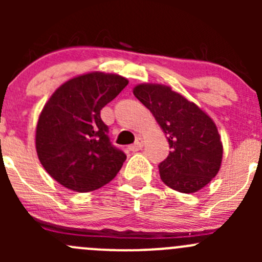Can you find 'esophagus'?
<instances>
[{
  "label": "esophagus",
  "instance_id": "esophagus-1",
  "mask_svg": "<svg viewBox=\"0 0 262 262\" xmlns=\"http://www.w3.org/2000/svg\"><path fill=\"white\" fill-rule=\"evenodd\" d=\"M142 147H143V139L137 138L136 142L132 146H129V150H132V152H138V150L142 149Z\"/></svg>",
  "mask_w": 262,
  "mask_h": 262
}]
</instances>
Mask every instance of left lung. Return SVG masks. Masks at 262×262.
<instances>
[{"label": "left lung", "instance_id": "8db88e82", "mask_svg": "<svg viewBox=\"0 0 262 262\" xmlns=\"http://www.w3.org/2000/svg\"><path fill=\"white\" fill-rule=\"evenodd\" d=\"M133 94L167 134L171 152L158 165L161 180L186 194L209 184L218 173L223 155L212 119L163 84H138Z\"/></svg>", "mask_w": 262, "mask_h": 262}]
</instances>
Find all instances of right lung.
Instances as JSON below:
<instances>
[{"mask_svg": "<svg viewBox=\"0 0 262 262\" xmlns=\"http://www.w3.org/2000/svg\"><path fill=\"white\" fill-rule=\"evenodd\" d=\"M126 84L121 76L87 73L63 83L44 106L36 152L47 172L67 189H100L120 171L126 156L110 142L100 112Z\"/></svg>", "mask_w": 262, "mask_h": 262, "instance_id": "1", "label": "right lung"}]
</instances>
